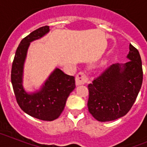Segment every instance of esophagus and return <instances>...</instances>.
<instances>
[{
  "label": "esophagus",
  "instance_id": "34e87169",
  "mask_svg": "<svg viewBox=\"0 0 147 147\" xmlns=\"http://www.w3.org/2000/svg\"><path fill=\"white\" fill-rule=\"evenodd\" d=\"M75 80H76V85L78 86L85 84L88 82V77L84 72H80L76 74Z\"/></svg>",
  "mask_w": 147,
  "mask_h": 147
}]
</instances>
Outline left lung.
I'll list each match as a JSON object with an SVG mask.
<instances>
[{"instance_id": "8db88e82", "label": "left lung", "mask_w": 147, "mask_h": 147, "mask_svg": "<svg viewBox=\"0 0 147 147\" xmlns=\"http://www.w3.org/2000/svg\"><path fill=\"white\" fill-rule=\"evenodd\" d=\"M126 63H116L88 85V110L98 121H110L125 115L134 104L143 82L138 51L129 44Z\"/></svg>"}]
</instances>
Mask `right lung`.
Masks as SVG:
<instances>
[{"label": "right lung", "mask_w": 147, "mask_h": 147, "mask_svg": "<svg viewBox=\"0 0 147 147\" xmlns=\"http://www.w3.org/2000/svg\"><path fill=\"white\" fill-rule=\"evenodd\" d=\"M49 26L40 27L23 38L15 52L11 67V80L17 102L28 115L40 120L54 121L64 110L66 100L75 89V80L56 67L39 89L29 91L23 86L24 65L31 42L43 37Z\"/></svg>", "instance_id": "right-lung-1"}]
</instances>
